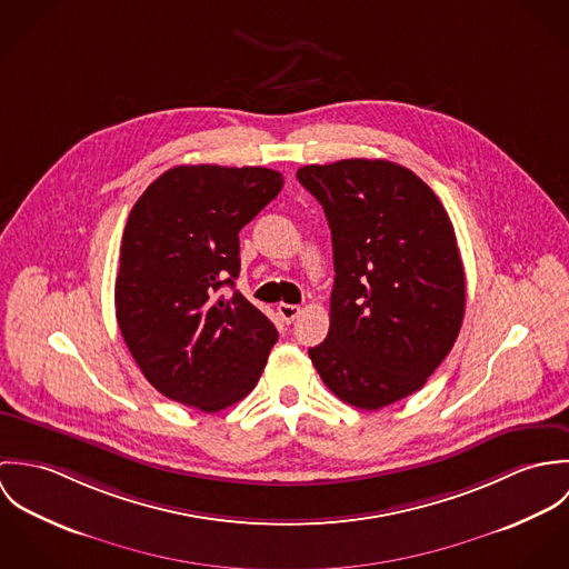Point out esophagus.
<instances>
[{"label":"esophagus","instance_id":"1","mask_svg":"<svg viewBox=\"0 0 569 569\" xmlns=\"http://www.w3.org/2000/svg\"><path fill=\"white\" fill-rule=\"evenodd\" d=\"M278 313H280V318H282L287 325H291V322L302 313V309L296 307V305H278Z\"/></svg>","mask_w":569,"mask_h":569}]
</instances>
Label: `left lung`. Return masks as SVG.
I'll return each instance as SVG.
<instances>
[{
  "mask_svg": "<svg viewBox=\"0 0 569 569\" xmlns=\"http://www.w3.org/2000/svg\"><path fill=\"white\" fill-rule=\"evenodd\" d=\"M298 181L332 234L330 328L309 357L326 388L359 409L418 392L460 332L467 282L433 190L388 160L311 163Z\"/></svg>",
  "mask_w": 569,
  "mask_h": 569,
  "instance_id": "obj_1",
  "label": "left lung"
}]
</instances>
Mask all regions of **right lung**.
Instances as JSON below:
<instances>
[{"label": "right lung", "instance_id": "right-lung-1", "mask_svg": "<svg viewBox=\"0 0 569 569\" xmlns=\"http://www.w3.org/2000/svg\"><path fill=\"white\" fill-rule=\"evenodd\" d=\"M262 166H174L136 201L124 226L116 318L147 381L206 413L258 383L276 326L234 288L239 232L282 188Z\"/></svg>", "mask_w": 569, "mask_h": 569}]
</instances>
